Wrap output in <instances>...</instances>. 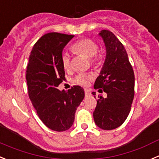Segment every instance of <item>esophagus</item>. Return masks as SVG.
<instances>
[{"label":"esophagus","instance_id":"34e87169","mask_svg":"<svg viewBox=\"0 0 159 159\" xmlns=\"http://www.w3.org/2000/svg\"><path fill=\"white\" fill-rule=\"evenodd\" d=\"M85 94L86 97H88V96H90V94H91V93H90V91L89 89H85Z\"/></svg>","mask_w":159,"mask_h":159}]
</instances>
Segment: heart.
<instances>
[{"instance_id": "1", "label": "heart", "mask_w": 159, "mask_h": 159, "mask_svg": "<svg viewBox=\"0 0 159 159\" xmlns=\"http://www.w3.org/2000/svg\"><path fill=\"white\" fill-rule=\"evenodd\" d=\"M71 48L74 52L83 55L88 58H92L93 62H96V61H97V58H96V55H97L98 47H97V43L91 39H80V40L77 41ZM61 60H62V64L64 69H69L70 66V59L69 55L66 53H63L62 55ZM91 79H92V77L90 75L81 74L76 77L75 83L81 85V86H86L89 85Z\"/></svg>"}]
</instances>
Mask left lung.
I'll return each mask as SVG.
<instances>
[{"mask_svg":"<svg viewBox=\"0 0 159 159\" xmlns=\"http://www.w3.org/2000/svg\"><path fill=\"white\" fill-rule=\"evenodd\" d=\"M106 48V57L94 89H102L106 98L100 97L93 111L94 122L103 130H112L126 120L135 94V75L124 45L111 31L99 33ZM93 95H96L95 92Z\"/></svg>","mask_w":159,"mask_h":159,"instance_id":"obj_1","label":"left lung"}]
</instances>
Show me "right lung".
<instances>
[{
  "mask_svg": "<svg viewBox=\"0 0 159 159\" xmlns=\"http://www.w3.org/2000/svg\"><path fill=\"white\" fill-rule=\"evenodd\" d=\"M74 36L58 32L43 35L31 50L27 66L30 100L42 122L55 131L72 127L77 108L85 97L79 85L68 91L57 89L65 79L62 51Z\"/></svg>",
  "mask_w": 159,
  "mask_h": 159,
  "instance_id": "1",
  "label": "right lung"
}]
</instances>
